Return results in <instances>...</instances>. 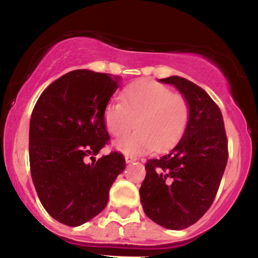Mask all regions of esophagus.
<instances>
[{
  "label": "esophagus",
  "mask_w": 258,
  "mask_h": 258,
  "mask_svg": "<svg viewBox=\"0 0 258 258\" xmlns=\"http://www.w3.org/2000/svg\"><path fill=\"white\" fill-rule=\"evenodd\" d=\"M124 158H126V162H127V163L135 162V161L137 160L136 157H134V156H131V155H124Z\"/></svg>",
  "instance_id": "esophagus-1"
}]
</instances>
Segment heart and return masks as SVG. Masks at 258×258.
Here are the masks:
<instances>
[{"mask_svg": "<svg viewBox=\"0 0 258 258\" xmlns=\"http://www.w3.org/2000/svg\"><path fill=\"white\" fill-rule=\"evenodd\" d=\"M189 119L188 100L152 81L128 85L121 92V101H110L103 112L106 128L114 137L128 134L136 122L137 131L116 142L119 151L130 155L171 150L183 137Z\"/></svg>", "mask_w": 258, "mask_h": 258, "instance_id": "heart-1", "label": "heart"}]
</instances>
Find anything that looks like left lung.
Masks as SVG:
<instances>
[{"mask_svg": "<svg viewBox=\"0 0 258 258\" xmlns=\"http://www.w3.org/2000/svg\"><path fill=\"white\" fill-rule=\"evenodd\" d=\"M188 100L191 119L173 150L146 162L140 188L146 215L168 230L196 223L213 204L228 160V141L222 113L215 101L191 81L161 79Z\"/></svg>", "mask_w": 258, "mask_h": 258, "instance_id": "8db88e82", "label": "left lung"}]
</instances>
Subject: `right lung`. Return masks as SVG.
<instances>
[{"label": "right lung", "instance_id": "1", "mask_svg": "<svg viewBox=\"0 0 258 258\" xmlns=\"http://www.w3.org/2000/svg\"><path fill=\"white\" fill-rule=\"evenodd\" d=\"M117 88V77L76 70L52 82L33 107L31 176L42 206L66 226L76 227L103 211L126 167L118 151L92 157L110 141L103 112Z\"/></svg>", "mask_w": 258, "mask_h": 258}]
</instances>
